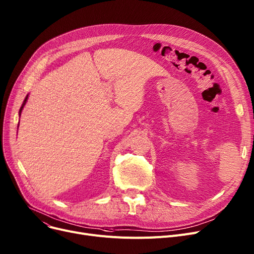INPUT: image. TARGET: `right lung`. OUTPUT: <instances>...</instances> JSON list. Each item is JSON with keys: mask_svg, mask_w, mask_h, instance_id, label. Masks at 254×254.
Returning a JSON list of instances; mask_svg holds the SVG:
<instances>
[{"mask_svg": "<svg viewBox=\"0 0 254 254\" xmlns=\"http://www.w3.org/2000/svg\"><path fill=\"white\" fill-rule=\"evenodd\" d=\"M27 99H28V95H26V97H25V99H24V101H23V103H22V105H21V107H20V109H19V116L21 115L22 109H23L24 105H25V104H26V102H27ZM18 126H19V125H18Z\"/></svg>", "mask_w": 254, "mask_h": 254, "instance_id": "add662e5", "label": "right lung"}]
</instances>
